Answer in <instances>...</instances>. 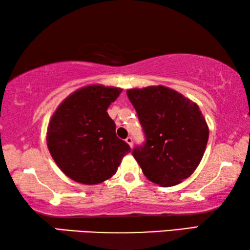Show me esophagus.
<instances>
[{
	"mask_svg": "<svg viewBox=\"0 0 250 250\" xmlns=\"http://www.w3.org/2000/svg\"><path fill=\"white\" fill-rule=\"evenodd\" d=\"M125 142L128 143V145L130 146V147H132V146H133V140H132V138H131V137H128V138H126V139H125Z\"/></svg>",
	"mask_w": 250,
	"mask_h": 250,
	"instance_id": "34e87169",
	"label": "esophagus"
}]
</instances>
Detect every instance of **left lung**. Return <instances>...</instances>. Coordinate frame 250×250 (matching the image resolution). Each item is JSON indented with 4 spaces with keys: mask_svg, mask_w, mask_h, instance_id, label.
I'll return each mask as SVG.
<instances>
[{
    "mask_svg": "<svg viewBox=\"0 0 250 250\" xmlns=\"http://www.w3.org/2000/svg\"><path fill=\"white\" fill-rule=\"evenodd\" d=\"M146 141L132 154L146 179L174 186L191 176L201 163L209 129L200 107L166 86L126 90Z\"/></svg>",
    "mask_w": 250,
    "mask_h": 250,
    "instance_id": "obj_1",
    "label": "left lung"
}]
</instances>
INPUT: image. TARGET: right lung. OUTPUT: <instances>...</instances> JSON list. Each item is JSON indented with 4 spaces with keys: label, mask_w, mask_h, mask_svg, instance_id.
Listing matches in <instances>:
<instances>
[{
    "label": "right lung",
    "mask_w": 250,
    "mask_h": 250,
    "mask_svg": "<svg viewBox=\"0 0 250 250\" xmlns=\"http://www.w3.org/2000/svg\"><path fill=\"white\" fill-rule=\"evenodd\" d=\"M121 91L104 84L79 88L62 101L50 118L46 133L49 153L73 181L103 183L131 151L116 135V125L107 112Z\"/></svg>",
    "instance_id": "right-lung-1"
}]
</instances>
